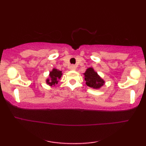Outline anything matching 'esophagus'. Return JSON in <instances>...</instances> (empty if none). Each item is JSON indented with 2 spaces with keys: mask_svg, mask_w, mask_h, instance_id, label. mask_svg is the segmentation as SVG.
<instances>
[{
  "mask_svg": "<svg viewBox=\"0 0 146 146\" xmlns=\"http://www.w3.org/2000/svg\"><path fill=\"white\" fill-rule=\"evenodd\" d=\"M69 69L71 70H76V66L75 65H70L69 66Z\"/></svg>",
  "mask_w": 146,
  "mask_h": 146,
  "instance_id": "obj_1",
  "label": "esophagus"
}]
</instances>
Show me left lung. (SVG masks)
Listing matches in <instances>:
<instances>
[{"label": "left lung", "instance_id": "left-lung-1", "mask_svg": "<svg viewBox=\"0 0 146 146\" xmlns=\"http://www.w3.org/2000/svg\"><path fill=\"white\" fill-rule=\"evenodd\" d=\"M84 75L86 84L92 88H100L105 83L104 80L96 72L94 71L93 68H88L85 73H84Z\"/></svg>", "mask_w": 146, "mask_h": 146}]
</instances>
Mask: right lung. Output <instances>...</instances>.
<instances>
[{
	"instance_id": "obj_1",
	"label": "right lung",
	"mask_w": 146,
	"mask_h": 146,
	"mask_svg": "<svg viewBox=\"0 0 146 146\" xmlns=\"http://www.w3.org/2000/svg\"><path fill=\"white\" fill-rule=\"evenodd\" d=\"M62 75V71L53 68L52 70L50 72L49 74V78L46 80L47 84L50 86H55V84H57L58 80L60 79V78Z\"/></svg>"
}]
</instances>
